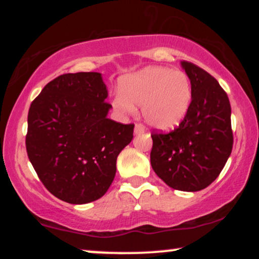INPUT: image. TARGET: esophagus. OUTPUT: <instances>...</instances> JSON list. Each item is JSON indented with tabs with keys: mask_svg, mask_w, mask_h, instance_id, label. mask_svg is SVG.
<instances>
[{
	"mask_svg": "<svg viewBox=\"0 0 259 259\" xmlns=\"http://www.w3.org/2000/svg\"><path fill=\"white\" fill-rule=\"evenodd\" d=\"M145 133V126L142 124H136L135 125V134L139 135V134H144Z\"/></svg>",
	"mask_w": 259,
	"mask_h": 259,
	"instance_id": "esophagus-1",
	"label": "esophagus"
}]
</instances>
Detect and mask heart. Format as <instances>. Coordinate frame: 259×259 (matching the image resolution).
<instances>
[{
  "label": "heart",
  "mask_w": 259,
  "mask_h": 259,
  "mask_svg": "<svg viewBox=\"0 0 259 259\" xmlns=\"http://www.w3.org/2000/svg\"><path fill=\"white\" fill-rule=\"evenodd\" d=\"M112 105L121 115L134 114L141 105L142 117L151 126L171 130L185 119L192 102L189 76L181 70L150 67L124 76Z\"/></svg>",
  "instance_id": "heart-1"
}]
</instances>
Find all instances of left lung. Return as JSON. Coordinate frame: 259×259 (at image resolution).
Segmentation results:
<instances>
[{"label": "left lung", "mask_w": 259, "mask_h": 259, "mask_svg": "<svg viewBox=\"0 0 259 259\" xmlns=\"http://www.w3.org/2000/svg\"><path fill=\"white\" fill-rule=\"evenodd\" d=\"M181 67L191 81L192 102L170 133H152L151 165L174 190L200 191L214 181L233 150L231 107L219 82L194 63Z\"/></svg>", "instance_id": "8db88e82"}]
</instances>
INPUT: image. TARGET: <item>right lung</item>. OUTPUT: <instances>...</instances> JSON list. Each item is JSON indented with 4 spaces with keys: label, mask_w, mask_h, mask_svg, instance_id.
I'll use <instances>...</instances> for the list:
<instances>
[{
    "label": "right lung",
    "mask_w": 259,
    "mask_h": 259,
    "mask_svg": "<svg viewBox=\"0 0 259 259\" xmlns=\"http://www.w3.org/2000/svg\"><path fill=\"white\" fill-rule=\"evenodd\" d=\"M107 96L100 73H69L50 81L29 108V159L45 187L68 203L102 197L133 140L134 124L107 118Z\"/></svg>",
    "instance_id": "obj_1"
}]
</instances>
